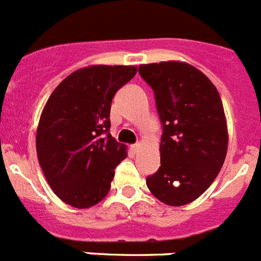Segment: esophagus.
<instances>
[{
    "label": "esophagus",
    "mask_w": 261,
    "mask_h": 261,
    "mask_svg": "<svg viewBox=\"0 0 261 261\" xmlns=\"http://www.w3.org/2000/svg\"><path fill=\"white\" fill-rule=\"evenodd\" d=\"M141 144H135V145H132V151L135 154H138L140 153V150H141Z\"/></svg>",
    "instance_id": "34e87169"
}]
</instances>
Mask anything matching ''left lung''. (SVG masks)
Segmentation results:
<instances>
[{
	"instance_id": "left-lung-1",
	"label": "left lung",
	"mask_w": 261,
	"mask_h": 261,
	"mask_svg": "<svg viewBox=\"0 0 261 261\" xmlns=\"http://www.w3.org/2000/svg\"><path fill=\"white\" fill-rule=\"evenodd\" d=\"M138 71L154 90L163 125L161 166L146 186L166 205L190 204L211 187L227 153L220 93L202 71L183 61L142 64Z\"/></svg>"
}]
</instances>
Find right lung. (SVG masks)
<instances>
[{
	"instance_id": "obj_1",
	"label": "right lung",
	"mask_w": 261,
	"mask_h": 261,
	"mask_svg": "<svg viewBox=\"0 0 261 261\" xmlns=\"http://www.w3.org/2000/svg\"><path fill=\"white\" fill-rule=\"evenodd\" d=\"M137 73L133 65H90L53 90L36 129V154L48 184L73 208H91L110 192L126 146L108 133L111 103ZM108 136H105L104 133Z\"/></svg>"
}]
</instances>
